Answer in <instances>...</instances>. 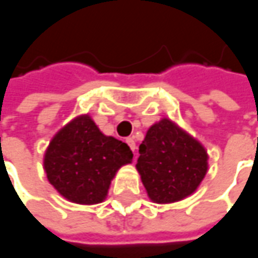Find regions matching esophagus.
<instances>
[{"mask_svg": "<svg viewBox=\"0 0 258 258\" xmlns=\"http://www.w3.org/2000/svg\"><path fill=\"white\" fill-rule=\"evenodd\" d=\"M127 144L130 146V148H131V151H136V141L133 140V138H127Z\"/></svg>", "mask_w": 258, "mask_h": 258, "instance_id": "1", "label": "esophagus"}]
</instances>
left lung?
Wrapping results in <instances>:
<instances>
[{
  "instance_id": "obj_1",
  "label": "left lung",
  "mask_w": 258,
  "mask_h": 258,
  "mask_svg": "<svg viewBox=\"0 0 258 258\" xmlns=\"http://www.w3.org/2000/svg\"><path fill=\"white\" fill-rule=\"evenodd\" d=\"M137 170L157 204L191 196L209 170L206 148L168 118L151 125L140 144Z\"/></svg>"
}]
</instances>
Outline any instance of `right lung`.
Masks as SVG:
<instances>
[{
    "label": "right lung",
    "instance_id": "obj_1",
    "mask_svg": "<svg viewBox=\"0 0 258 258\" xmlns=\"http://www.w3.org/2000/svg\"><path fill=\"white\" fill-rule=\"evenodd\" d=\"M133 151L120 140L104 136L85 114L70 121L51 140L44 156L49 184L68 201L98 204L122 165L130 164Z\"/></svg>",
    "mask_w": 258,
    "mask_h": 258
}]
</instances>
